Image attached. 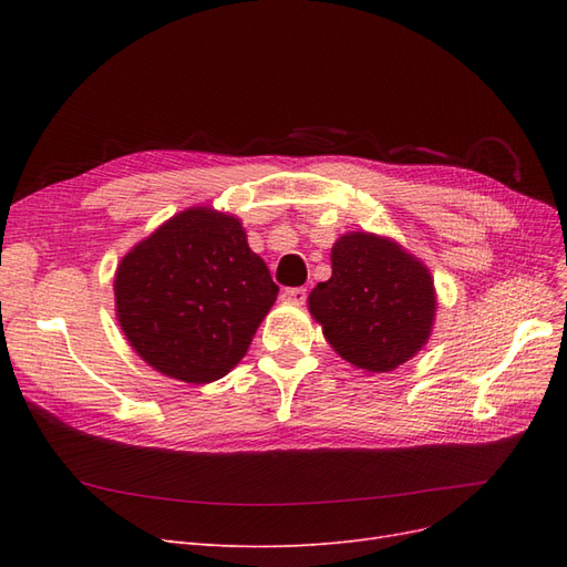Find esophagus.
Here are the masks:
<instances>
[{
	"instance_id": "obj_1",
	"label": "esophagus",
	"mask_w": 567,
	"mask_h": 567,
	"mask_svg": "<svg viewBox=\"0 0 567 567\" xmlns=\"http://www.w3.org/2000/svg\"><path fill=\"white\" fill-rule=\"evenodd\" d=\"M281 298L284 300H288V302H305L307 300V288H302V286H298V288H286L284 293H281Z\"/></svg>"
}]
</instances>
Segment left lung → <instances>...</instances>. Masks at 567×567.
I'll return each instance as SVG.
<instances>
[{"label": "left lung", "mask_w": 567, "mask_h": 567, "mask_svg": "<svg viewBox=\"0 0 567 567\" xmlns=\"http://www.w3.org/2000/svg\"><path fill=\"white\" fill-rule=\"evenodd\" d=\"M331 265V279L310 293V312L342 359L385 373L425 346L435 288L416 257L381 236L354 231L338 238Z\"/></svg>", "instance_id": "1"}]
</instances>
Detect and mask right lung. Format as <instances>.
Returning <instances> with one entry per match:
<instances>
[{
	"mask_svg": "<svg viewBox=\"0 0 567 567\" xmlns=\"http://www.w3.org/2000/svg\"><path fill=\"white\" fill-rule=\"evenodd\" d=\"M277 293L241 221L208 208L165 221L115 274L117 321L130 346L156 371L196 385L241 362Z\"/></svg>",
	"mask_w": 567,
	"mask_h": 567,
	"instance_id": "obj_1",
	"label": "right lung"
}]
</instances>
